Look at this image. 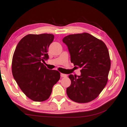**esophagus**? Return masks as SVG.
I'll use <instances>...</instances> for the list:
<instances>
[{
    "instance_id": "34e87169",
    "label": "esophagus",
    "mask_w": 127,
    "mask_h": 127,
    "mask_svg": "<svg viewBox=\"0 0 127 127\" xmlns=\"http://www.w3.org/2000/svg\"><path fill=\"white\" fill-rule=\"evenodd\" d=\"M61 77H62V78H63V77H64V78H65V77H67V75L65 74L61 73Z\"/></svg>"
}]
</instances>
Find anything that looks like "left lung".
I'll return each mask as SVG.
<instances>
[{
  "label": "left lung",
  "instance_id": "left-lung-1",
  "mask_svg": "<svg viewBox=\"0 0 127 127\" xmlns=\"http://www.w3.org/2000/svg\"><path fill=\"white\" fill-rule=\"evenodd\" d=\"M63 41L68 48L71 63L82 69L80 76L69 75L71 84L66 88L67 95L77 103L91 102L98 97L108 82L110 59L107 46L87 33L70 34Z\"/></svg>",
  "mask_w": 127,
  "mask_h": 127
}]
</instances>
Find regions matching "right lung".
I'll list each match as a JSON object with an SVG mask.
<instances>
[{
	"label": "right lung",
	"instance_id": "add662e5",
	"mask_svg": "<svg viewBox=\"0 0 127 127\" xmlns=\"http://www.w3.org/2000/svg\"><path fill=\"white\" fill-rule=\"evenodd\" d=\"M52 34H28L18 43L12 59V74L20 89L35 102L49 98L53 87L60 79L58 70H49L43 62L47 60Z\"/></svg>",
	"mask_w": 127,
	"mask_h": 127
}]
</instances>
